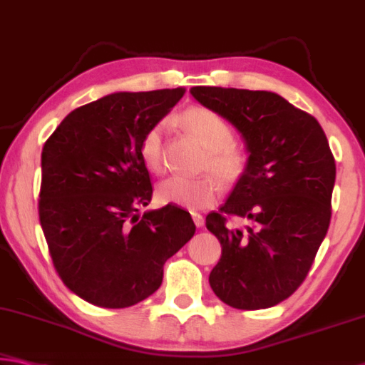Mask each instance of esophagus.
Here are the masks:
<instances>
[{
  "label": "esophagus",
  "mask_w": 365,
  "mask_h": 365,
  "mask_svg": "<svg viewBox=\"0 0 365 365\" xmlns=\"http://www.w3.org/2000/svg\"><path fill=\"white\" fill-rule=\"evenodd\" d=\"M192 217H193V222H195L196 227H203V225H205V219H203V216H201V214L192 212Z\"/></svg>",
  "instance_id": "obj_1"
}]
</instances>
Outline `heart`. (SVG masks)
<instances>
[{"instance_id":"heart-1","label":"heart","mask_w":365,"mask_h":365,"mask_svg":"<svg viewBox=\"0 0 365 365\" xmlns=\"http://www.w3.org/2000/svg\"><path fill=\"white\" fill-rule=\"evenodd\" d=\"M178 121L206 149L205 170L214 172L224 182H235L244 175L247 153L234 141L232 126L221 115L206 107H190L183 110ZM140 155L148 170L164 172V123L154 125L144 133ZM212 173L198 178L170 177L159 185L158 195L165 203L192 211L206 210L222 193V183Z\"/></svg>"}]
</instances>
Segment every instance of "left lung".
I'll use <instances>...</instances> for the list:
<instances>
[{
  "label": "left lung",
  "instance_id": "obj_1",
  "mask_svg": "<svg viewBox=\"0 0 365 365\" xmlns=\"http://www.w3.org/2000/svg\"><path fill=\"white\" fill-rule=\"evenodd\" d=\"M190 92L242 133L250 154L227 201L206 216L222 245L210 284L234 309L273 307L307 277L331 219L336 164L325 131L274 92L210 86ZM232 217L249 225L237 228Z\"/></svg>",
  "mask_w": 365,
  "mask_h": 365
}]
</instances>
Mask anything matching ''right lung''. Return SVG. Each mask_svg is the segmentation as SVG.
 I'll return each mask as SVG.
<instances>
[{"label": "right lung", "instance_id": "obj_1", "mask_svg": "<svg viewBox=\"0 0 365 365\" xmlns=\"http://www.w3.org/2000/svg\"><path fill=\"white\" fill-rule=\"evenodd\" d=\"M183 94L115 92L73 110L43 144L38 217L50 257L69 291L97 307L154 294L164 263L195 234L173 205L138 214L153 196L141 140Z\"/></svg>", "mask_w": 365, "mask_h": 365}]
</instances>
